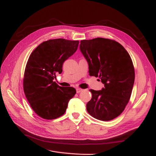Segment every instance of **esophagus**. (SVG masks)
Masks as SVG:
<instances>
[{"instance_id": "34e87169", "label": "esophagus", "mask_w": 156, "mask_h": 156, "mask_svg": "<svg viewBox=\"0 0 156 156\" xmlns=\"http://www.w3.org/2000/svg\"><path fill=\"white\" fill-rule=\"evenodd\" d=\"M82 90H83L82 89L78 87V88H76V93H80V92H81Z\"/></svg>"}]
</instances>
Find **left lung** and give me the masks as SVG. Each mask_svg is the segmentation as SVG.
Returning a JSON list of instances; mask_svg holds the SVG:
<instances>
[{
  "label": "left lung",
  "instance_id": "left-lung-1",
  "mask_svg": "<svg viewBox=\"0 0 156 156\" xmlns=\"http://www.w3.org/2000/svg\"><path fill=\"white\" fill-rule=\"evenodd\" d=\"M80 49L88 63L90 75L99 77L105 84L101 91L90 90L92 97L87 111L101 121L117 118L129 103L135 81L129 54L118 42L103 38L81 41Z\"/></svg>",
  "mask_w": 156,
  "mask_h": 156
}]
</instances>
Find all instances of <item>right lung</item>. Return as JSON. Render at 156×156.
I'll use <instances>...</instances> for the list:
<instances>
[{
    "mask_svg": "<svg viewBox=\"0 0 156 156\" xmlns=\"http://www.w3.org/2000/svg\"><path fill=\"white\" fill-rule=\"evenodd\" d=\"M78 41L64 38L44 41L31 53L23 76V90L30 107L40 117L54 119L63 115L76 94L73 87L53 82L64 61L77 50Z\"/></svg>",
    "mask_w": 156,
    "mask_h": 156,
    "instance_id": "add662e5",
    "label": "right lung"
}]
</instances>
